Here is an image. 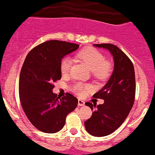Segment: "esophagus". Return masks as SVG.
Returning a JSON list of instances; mask_svg holds the SVG:
<instances>
[{"label": "esophagus", "mask_w": 155, "mask_h": 155, "mask_svg": "<svg viewBox=\"0 0 155 155\" xmlns=\"http://www.w3.org/2000/svg\"><path fill=\"white\" fill-rule=\"evenodd\" d=\"M78 105H79V107H83V106H85V102L83 101V100H80V99H79V100H78Z\"/></svg>", "instance_id": "obj_1"}]
</instances>
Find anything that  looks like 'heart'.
<instances>
[{
	"mask_svg": "<svg viewBox=\"0 0 155 155\" xmlns=\"http://www.w3.org/2000/svg\"><path fill=\"white\" fill-rule=\"evenodd\" d=\"M78 57L87 65L93 74L100 79L107 77L110 72V65L106 62V58L103 54L96 48L88 47L78 53ZM72 60L69 57L62 58L60 64V70L62 74H68L70 71ZM72 90L79 96H83L86 91L90 90V86L83 83H78L73 85Z\"/></svg>",
	"mask_w": 155,
	"mask_h": 155,
	"instance_id": "1",
	"label": "heart"
}]
</instances>
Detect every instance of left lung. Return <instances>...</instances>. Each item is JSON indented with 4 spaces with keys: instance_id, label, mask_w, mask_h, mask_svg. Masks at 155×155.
Returning <instances> with one entry per match:
<instances>
[{
    "instance_id": "8db88e82",
    "label": "left lung",
    "mask_w": 155,
    "mask_h": 155,
    "mask_svg": "<svg viewBox=\"0 0 155 155\" xmlns=\"http://www.w3.org/2000/svg\"><path fill=\"white\" fill-rule=\"evenodd\" d=\"M93 45L108 50L114 62L110 79L93 96V98L104 100V104L97 106L94 103H86L92 111L94 110L91 117L84 123L86 131L94 137H104L119 128L131 110L136 90L134 68L126 54L114 45Z\"/></svg>"
}]
</instances>
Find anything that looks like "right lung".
<instances>
[{
	"instance_id": "add662e5",
	"label": "right lung",
	"mask_w": 155,
	"mask_h": 155,
	"mask_svg": "<svg viewBox=\"0 0 155 155\" xmlns=\"http://www.w3.org/2000/svg\"><path fill=\"white\" fill-rule=\"evenodd\" d=\"M79 47L51 40L36 46L26 56L19 77V97L28 119L41 131H59L66 116L77 107L78 100L73 95L67 93L60 98L52 89L53 83L62 78V59Z\"/></svg>"
}]
</instances>
